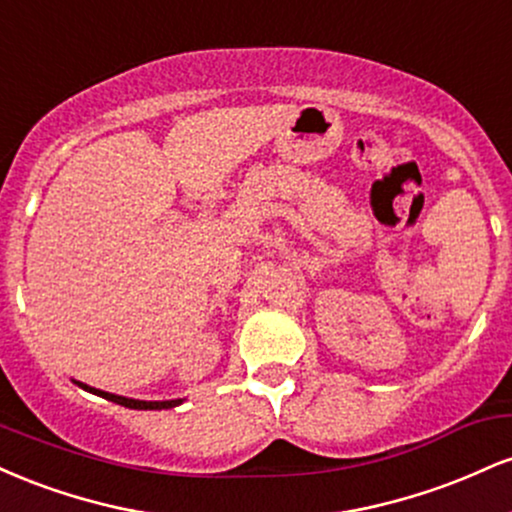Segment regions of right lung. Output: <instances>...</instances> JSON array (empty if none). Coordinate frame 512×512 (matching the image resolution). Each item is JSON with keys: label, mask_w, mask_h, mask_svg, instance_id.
<instances>
[{"label": "right lung", "mask_w": 512, "mask_h": 512, "mask_svg": "<svg viewBox=\"0 0 512 512\" xmlns=\"http://www.w3.org/2000/svg\"><path fill=\"white\" fill-rule=\"evenodd\" d=\"M81 387H84V390H88V392H93V395H101L105 399H110V402L122 404V407H127V409H173L182 402V399H170V402H139V399H127V397H120V395H110V392L96 390V387H88V385H81Z\"/></svg>", "instance_id": "1"}]
</instances>
